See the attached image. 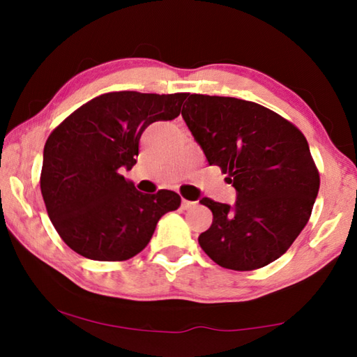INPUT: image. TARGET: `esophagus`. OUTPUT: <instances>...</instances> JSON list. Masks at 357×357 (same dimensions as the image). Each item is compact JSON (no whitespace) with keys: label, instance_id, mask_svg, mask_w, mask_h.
Returning <instances> with one entry per match:
<instances>
[{"label":"esophagus","instance_id":"esophagus-1","mask_svg":"<svg viewBox=\"0 0 357 357\" xmlns=\"http://www.w3.org/2000/svg\"><path fill=\"white\" fill-rule=\"evenodd\" d=\"M197 204V202H190V200H183V203H181V208L183 209H190Z\"/></svg>","mask_w":357,"mask_h":357}]
</instances>
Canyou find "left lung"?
<instances>
[{
	"instance_id": "obj_1",
	"label": "left lung",
	"mask_w": 357,
	"mask_h": 357,
	"mask_svg": "<svg viewBox=\"0 0 357 357\" xmlns=\"http://www.w3.org/2000/svg\"><path fill=\"white\" fill-rule=\"evenodd\" d=\"M183 118L209 165L236 189V204L202 198L213 225L198 236L222 268L253 271L285 253L310 219L319 173L302 132L255 102L187 94Z\"/></svg>"
}]
</instances>
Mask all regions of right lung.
<instances>
[{
    "instance_id": "add662e5",
    "label": "right lung",
    "mask_w": 357,
    "mask_h": 357,
    "mask_svg": "<svg viewBox=\"0 0 357 357\" xmlns=\"http://www.w3.org/2000/svg\"><path fill=\"white\" fill-rule=\"evenodd\" d=\"M187 93L98 96L47 138L40 192L48 217L72 250L96 261L140 253L157 222L181 206L176 192L142 193L123 176L137 164L143 130L179 116Z\"/></svg>"
}]
</instances>
